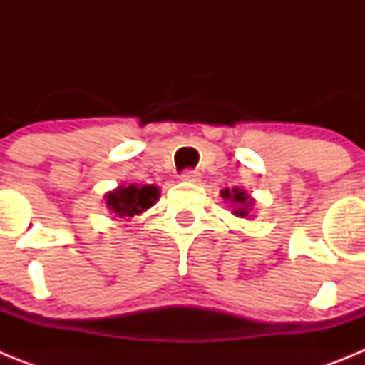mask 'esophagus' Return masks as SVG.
<instances>
[{"mask_svg":"<svg viewBox=\"0 0 365 365\" xmlns=\"http://www.w3.org/2000/svg\"><path fill=\"white\" fill-rule=\"evenodd\" d=\"M180 179L188 180V182H197L201 179V173L195 172V170H186V172L180 173Z\"/></svg>","mask_w":365,"mask_h":365,"instance_id":"34e87169","label":"esophagus"}]
</instances>
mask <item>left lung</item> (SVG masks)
I'll use <instances>...</instances> for the list:
<instances>
[{
	"label": "left lung",
	"instance_id": "8db88e82",
	"mask_svg": "<svg viewBox=\"0 0 365 365\" xmlns=\"http://www.w3.org/2000/svg\"><path fill=\"white\" fill-rule=\"evenodd\" d=\"M222 199L225 201H230V205L234 206V215L237 217H248L250 215V208H252V199L245 190L241 188H232V190H222L221 192Z\"/></svg>",
	"mask_w": 365,
	"mask_h": 365
}]
</instances>
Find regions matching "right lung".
<instances>
[{
	"label": "right lung",
	"instance_id": "obj_1",
	"mask_svg": "<svg viewBox=\"0 0 365 365\" xmlns=\"http://www.w3.org/2000/svg\"><path fill=\"white\" fill-rule=\"evenodd\" d=\"M106 206L115 217L130 219L140 215L159 199V188L155 185H122L106 193Z\"/></svg>",
	"mask_w": 365,
	"mask_h": 365
}]
</instances>
